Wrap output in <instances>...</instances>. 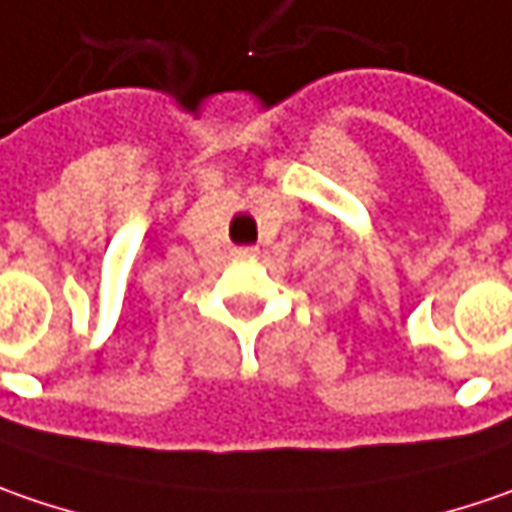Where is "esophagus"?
I'll return each mask as SVG.
<instances>
[{
    "instance_id": "obj_1",
    "label": "esophagus",
    "mask_w": 512,
    "mask_h": 512,
    "mask_svg": "<svg viewBox=\"0 0 512 512\" xmlns=\"http://www.w3.org/2000/svg\"><path fill=\"white\" fill-rule=\"evenodd\" d=\"M232 255L237 257V260H255L257 249H252V246H240V249H234Z\"/></svg>"
}]
</instances>
